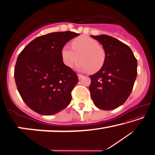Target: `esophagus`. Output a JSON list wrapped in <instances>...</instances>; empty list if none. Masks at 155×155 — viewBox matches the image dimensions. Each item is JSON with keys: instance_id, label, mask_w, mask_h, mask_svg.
Returning a JSON list of instances; mask_svg holds the SVG:
<instances>
[{"instance_id": "obj_1", "label": "esophagus", "mask_w": 155, "mask_h": 155, "mask_svg": "<svg viewBox=\"0 0 155 155\" xmlns=\"http://www.w3.org/2000/svg\"><path fill=\"white\" fill-rule=\"evenodd\" d=\"M78 79H81L82 78L84 77V76L82 74H78Z\"/></svg>"}]
</instances>
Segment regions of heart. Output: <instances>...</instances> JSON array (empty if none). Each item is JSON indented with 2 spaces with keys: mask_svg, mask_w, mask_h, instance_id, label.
Masks as SVG:
<instances>
[{
  "mask_svg": "<svg viewBox=\"0 0 155 155\" xmlns=\"http://www.w3.org/2000/svg\"><path fill=\"white\" fill-rule=\"evenodd\" d=\"M71 48L64 46L61 56L64 64L72 68L79 61L77 68L82 71H97L102 68L106 60V52L97 41L86 35H81L71 41Z\"/></svg>",
  "mask_w": 155,
  "mask_h": 155,
  "instance_id": "1",
  "label": "heart"
}]
</instances>
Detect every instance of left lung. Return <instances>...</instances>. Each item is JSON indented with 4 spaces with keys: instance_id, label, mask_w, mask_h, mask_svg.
<instances>
[{
    "instance_id": "obj_1",
    "label": "left lung",
    "mask_w": 155,
    "mask_h": 155,
    "mask_svg": "<svg viewBox=\"0 0 155 155\" xmlns=\"http://www.w3.org/2000/svg\"><path fill=\"white\" fill-rule=\"evenodd\" d=\"M91 37L100 41L106 52L102 68L89 76L92 100L100 109H115L130 95L137 76V61L131 48L117 39L107 35Z\"/></svg>"
}]
</instances>
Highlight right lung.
<instances>
[{
    "instance_id": "add662e5",
    "label": "right lung",
    "mask_w": 155,
    "mask_h": 155,
    "mask_svg": "<svg viewBox=\"0 0 155 155\" xmlns=\"http://www.w3.org/2000/svg\"><path fill=\"white\" fill-rule=\"evenodd\" d=\"M78 35L71 31L44 35L31 41L18 55L16 85L26 104L38 114L53 115L70 104L78 78L64 64L61 50Z\"/></svg>"
}]
</instances>
